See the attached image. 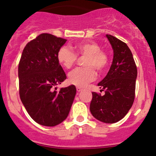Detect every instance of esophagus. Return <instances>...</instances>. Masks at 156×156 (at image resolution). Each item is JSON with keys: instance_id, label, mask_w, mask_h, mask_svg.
<instances>
[{"instance_id": "obj_1", "label": "esophagus", "mask_w": 156, "mask_h": 156, "mask_svg": "<svg viewBox=\"0 0 156 156\" xmlns=\"http://www.w3.org/2000/svg\"><path fill=\"white\" fill-rule=\"evenodd\" d=\"M76 89H77V92H81V91L83 90V89H82V88H80V87H77Z\"/></svg>"}]
</instances>
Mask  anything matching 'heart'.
<instances>
[{"label":"heart","instance_id":"1","mask_svg":"<svg viewBox=\"0 0 156 156\" xmlns=\"http://www.w3.org/2000/svg\"><path fill=\"white\" fill-rule=\"evenodd\" d=\"M78 55L86 56L83 64L86 67H78L73 69L68 75L71 84L83 87L95 79V68L98 72L105 70L108 64V56L105 52L101 51L99 44L94 42H81L75 46ZM59 63L67 69H69L76 63L77 55L67 46H62L57 53Z\"/></svg>","mask_w":156,"mask_h":156}]
</instances>
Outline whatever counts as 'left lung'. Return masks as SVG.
I'll return each instance as SVG.
<instances>
[{
  "instance_id": "obj_1",
  "label": "left lung",
  "mask_w": 156,
  "mask_h": 156,
  "mask_svg": "<svg viewBox=\"0 0 156 156\" xmlns=\"http://www.w3.org/2000/svg\"><path fill=\"white\" fill-rule=\"evenodd\" d=\"M114 52L108 74L98 83L105 94L92 92L90 112L98 120L115 123L121 120L132 107L135 98L137 68L133 54L125 42L106 34Z\"/></svg>"
}]
</instances>
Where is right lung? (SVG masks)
<instances>
[{
	"mask_svg": "<svg viewBox=\"0 0 156 156\" xmlns=\"http://www.w3.org/2000/svg\"><path fill=\"white\" fill-rule=\"evenodd\" d=\"M67 39L42 34L26 44L18 67L20 97L39 125L53 127L65 120L76 94L74 85L55 87L67 78L57 53Z\"/></svg>",
	"mask_w": 156,
	"mask_h": 156,
	"instance_id": "obj_1",
	"label": "right lung"
}]
</instances>
